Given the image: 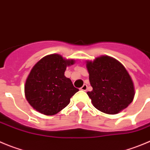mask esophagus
<instances>
[{"mask_svg":"<svg viewBox=\"0 0 150 150\" xmlns=\"http://www.w3.org/2000/svg\"><path fill=\"white\" fill-rule=\"evenodd\" d=\"M87 88H88V86H87V85H83V86L82 87V88H80L82 91H87Z\"/></svg>","mask_w":150,"mask_h":150,"instance_id":"obj_1","label":"esophagus"}]
</instances>
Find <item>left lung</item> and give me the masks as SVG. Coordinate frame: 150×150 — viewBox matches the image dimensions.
Returning a JSON list of instances; mask_svg holds the SVG:
<instances>
[{
  "mask_svg": "<svg viewBox=\"0 0 150 150\" xmlns=\"http://www.w3.org/2000/svg\"><path fill=\"white\" fill-rule=\"evenodd\" d=\"M87 68L93 88L87 94L96 109L105 113L115 114L132 102L133 82L119 61L102 56L93 62H88Z\"/></svg>",
  "mask_w": 150,
  "mask_h": 150,
  "instance_id": "8db88e82",
  "label": "left lung"
}]
</instances>
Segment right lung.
I'll use <instances>...</instances> for the list:
<instances>
[{
  "label": "right lung",
  "mask_w": 150,
  "mask_h": 150,
  "mask_svg": "<svg viewBox=\"0 0 150 150\" xmlns=\"http://www.w3.org/2000/svg\"><path fill=\"white\" fill-rule=\"evenodd\" d=\"M74 63L59 54L41 59L31 69L25 85V95L31 106L47 115L57 113L69 104L77 91L64 74L67 65Z\"/></svg>",
  "instance_id": "1"
}]
</instances>
